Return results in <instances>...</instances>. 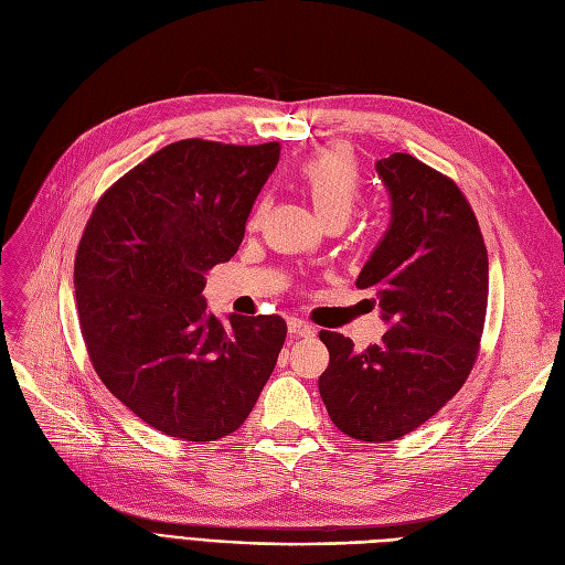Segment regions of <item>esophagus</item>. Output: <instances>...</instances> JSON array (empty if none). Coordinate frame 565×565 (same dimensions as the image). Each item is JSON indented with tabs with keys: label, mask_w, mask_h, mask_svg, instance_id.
<instances>
[{
	"label": "esophagus",
	"mask_w": 565,
	"mask_h": 565,
	"mask_svg": "<svg viewBox=\"0 0 565 565\" xmlns=\"http://www.w3.org/2000/svg\"><path fill=\"white\" fill-rule=\"evenodd\" d=\"M287 329H289V333L291 335H299V338H310L315 331H312V327L308 324V322H303V320H297V318H291L289 322H287Z\"/></svg>",
	"instance_id": "esophagus-1"
}]
</instances>
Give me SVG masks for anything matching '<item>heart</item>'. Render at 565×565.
<instances>
[{
  "label": "heart",
  "mask_w": 565,
  "mask_h": 565,
  "mask_svg": "<svg viewBox=\"0 0 565 565\" xmlns=\"http://www.w3.org/2000/svg\"><path fill=\"white\" fill-rule=\"evenodd\" d=\"M297 178L324 222H345L361 199L359 162L354 152L341 143L327 146L306 157L297 169ZM259 217L262 204H257L250 215L253 227H257Z\"/></svg>",
  "instance_id": "b5f03b06"
}]
</instances>
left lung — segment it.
<instances>
[{"instance_id": "1", "label": "left lung", "mask_w": 565, "mask_h": 565, "mask_svg": "<svg viewBox=\"0 0 565 565\" xmlns=\"http://www.w3.org/2000/svg\"><path fill=\"white\" fill-rule=\"evenodd\" d=\"M375 169L392 199V220L356 287L375 291L390 331L361 352L343 333L320 331L329 350L320 396L343 434L387 443L431 419L476 364L489 259L455 180L405 152Z\"/></svg>"}]
</instances>
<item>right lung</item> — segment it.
<instances>
[{
    "label": "right lung",
    "mask_w": 565,
    "mask_h": 565,
    "mask_svg": "<svg viewBox=\"0 0 565 565\" xmlns=\"http://www.w3.org/2000/svg\"><path fill=\"white\" fill-rule=\"evenodd\" d=\"M280 146L175 141L106 190L74 264L81 333L106 390L167 436L234 434L276 369L278 315L209 312L206 270L230 262Z\"/></svg>",
    "instance_id": "obj_1"
}]
</instances>
